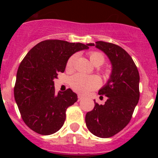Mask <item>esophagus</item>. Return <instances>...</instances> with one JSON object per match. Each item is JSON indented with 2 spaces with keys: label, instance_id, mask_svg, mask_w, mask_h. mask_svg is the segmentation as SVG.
<instances>
[{
  "label": "esophagus",
  "instance_id": "esophagus-1",
  "mask_svg": "<svg viewBox=\"0 0 158 158\" xmlns=\"http://www.w3.org/2000/svg\"><path fill=\"white\" fill-rule=\"evenodd\" d=\"M82 99H83V96L81 95H78V101H81Z\"/></svg>",
  "mask_w": 158,
  "mask_h": 158
}]
</instances>
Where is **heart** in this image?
<instances>
[{
  "label": "heart",
  "instance_id": "1",
  "mask_svg": "<svg viewBox=\"0 0 158 158\" xmlns=\"http://www.w3.org/2000/svg\"><path fill=\"white\" fill-rule=\"evenodd\" d=\"M76 56V54H73L69 57L66 63V69L69 70L73 69ZM89 57L91 63L95 66L102 65L106 60L104 55L98 51L89 52ZM69 85L75 92L80 94H86L99 86L100 79L95 76H85L82 74H76L69 79Z\"/></svg>",
  "mask_w": 158,
  "mask_h": 158
}]
</instances>
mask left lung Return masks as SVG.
<instances>
[{
  "label": "left lung",
  "mask_w": 158,
  "mask_h": 158,
  "mask_svg": "<svg viewBox=\"0 0 158 158\" xmlns=\"http://www.w3.org/2000/svg\"><path fill=\"white\" fill-rule=\"evenodd\" d=\"M95 46L105 52L112 65V72L107 84L98 91L106 95L104 105L95 102V107L85 115L89 131L99 138L114 136L130 122L140 98V76L138 68L128 52L111 43L97 41Z\"/></svg>",
  "instance_id": "1"
}]
</instances>
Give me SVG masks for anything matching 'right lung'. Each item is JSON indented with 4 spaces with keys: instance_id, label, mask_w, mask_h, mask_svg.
<instances>
[{
    "instance_id": "obj_1",
    "label": "right lung",
    "mask_w": 158,
    "mask_h": 158,
    "mask_svg": "<svg viewBox=\"0 0 158 158\" xmlns=\"http://www.w3.org/2000/svg\"><path fill=\"white\" fill-rule=\"evenodd\" d=\"M88 45L60 40L39 43L27 52L19 66L14 89V98L24 123L43 135L63 127L66 111L78 100L70 89L55 92L53 79L63 73L69 58Z\"/></svg>"
}]
</instances>
